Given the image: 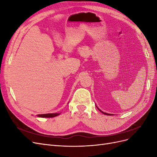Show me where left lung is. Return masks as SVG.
Here are the masks:
<instances>
[{"instance_id": "obj_1", "label": "left lung", "mask_w": 157, "mask_h": 157, "mask_svg": "<svg viewBox=\"0 0 157 157\" xmlns=\"http://www.w3.org/2000/svg\"><path fill=\"white\" fill-rule=\"evenodd\" d=\"M99 111H101V113H103V114H105V115H111V114H108V113H104V112L101 111L100 110V109H99Z\"/></svg>"}]
</instances>
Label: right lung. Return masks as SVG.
<instances>
[{"label":"right lung","instance_id":"add662e5","mask_svg":"<svg viewBox=\"0 0 157 157\" xmlns=\"http://www.w3.org/2000/svg\"><path fill=\"white\" fill-rule=\"evenodd\" d=\"M59 115V113H50V114H44V115H38L39 117H45V118H51L54 117Z\"/></svg>","mask_w":157,"mask_h":157}]
</instances>
